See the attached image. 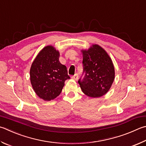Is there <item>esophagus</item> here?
<instances>
[{"label": "esophagus", "instance_id": "34e87169", "mask_svg": "<svg viewBox=\"0 0 146 146\" xmlns=\"http://www.w3.org/2000/svg\"><path fill=\"white\" fill-rule=\"evenodd\" d=\"M71 78L73 79V80H78V74H75V75H74L73 76H71Z\"/></svg>", "mask_w": 146, "mask_h": 146}]
</instances>
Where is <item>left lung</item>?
<instances>
[{"mask_svg":"<svg viewBox=\"0 0 146 146\" xmlns=\"http://www.w3.org/2000/svg\"><path fill=\"white\" fill-rule=\"evenodd\" d=\"M83 54V74L79 79L82 92L87 96L99 98L109 91L115 78L114 66L107 52L98 44H92Z\"/></svg>","mask_w":146,"mask_h":146,"instance_id":"obj_1","label":"left lung"}]
</instances>
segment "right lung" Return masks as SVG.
<instances>
[{
    "label": "right lung",
    "mask_w": 146,
    "mask_h": 146,
    "mask_svg": "<svg viewBox=\"0 0 146 146\" xmlns=\"http://www.w3.org/2000/svg\"><path fill=\"white\" fill-rule=\"evenodd\" d=\"M60 54L54 46L42 49L31 65L30 79L34 92L44 101L55 99L70 79L67 68L59 62Z\"/></svg>",
    "instance_id": "obj_1"
}]
</instances>
